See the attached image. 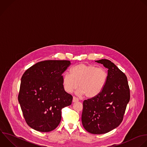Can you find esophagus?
<instances>
[{
  "instance_id": "34e87169",
  "label": "esophagus",
  "mask_w": 147,
  "mask_h": 147,
  "mask_svg": "<svg viewBox=\"0 0 147 147\" xmlns=\"http://www.w3.org/2000/svg\"><path fill=\"white\" fill-rule=\"evenodd\" d=\"M78 98H77L76 97H73V102H78Z\"/></svg>"
}]
</instances>
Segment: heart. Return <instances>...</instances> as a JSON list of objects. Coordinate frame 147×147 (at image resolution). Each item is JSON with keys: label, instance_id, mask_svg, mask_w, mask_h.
<instances>
[{"label": "heart", "instance_id": "b5f03b06", "mask_svg": "<svg viewBox=\"0 0 147 147\" xmlns=\"http://www.w3.org/2000/svg\"><path fill=\"white\" fill-rule=\"evenodd\" d=\"M107 80V73L102 67L80 63L70 69V73L63 74L62 82L65 90L71 93L78 88L77 93L85 95L87 98H93L103 90Z\"/></svg>", "mask_w": 147, "mask_h": 147}]
</instances>
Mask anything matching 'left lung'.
I'll return each mask as SVG.
<instances>
[{
  "instance_id": "1",
  "label": "left lung",
  "mask_w": 147,
  "mask_h": 147,
  "mask_svg": "<svg viewBox=\"0 0 147 147\" xmlns=\"http://www.w3.org/2000/svg\"><path fill=\"white\" fill-rule=\"evenodd\" d=\"M95 62L108 69L107 80L99 95L84 101L81 120L87 131L101 134L122 122L130 100V89L126 75L114 63L106 59Z\"/></svg>"
}]
</instances>
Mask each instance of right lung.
<instances>
[{
	"instance_id": "right-lung-1",
	"label": "right lung",
	"mask_w": 147,
	"mask_h": 147,
	"mask_svg": "<svg viewBox=\"0 0 147 147\" xmlns=\"http://www.w3.org/2000/svg\"><path fill=\"white\" fill-rule=\"evenodd\" d=\"M70 63L69 61H41L24 73L18 99L31 128L48 132L59 125L62 109L71 105L73 100L62 82V74Z\"/></svg>"
}]
</instances>
